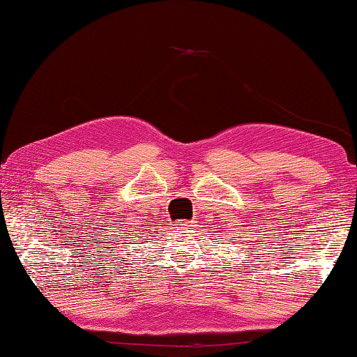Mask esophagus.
<instances>
[{
    "mask_svg": "<svg viewBox=\"0 0 357 357\" xmlns=\"http://www.w3.org/2000/svg\"><path fill=\"white\" fill-rule=\"evenodd\" d=\"M178 225H181V227H192V220H179Z\"/></svg>",
    "mask_w": 357,
    "mask_h": 357,
    "instance_id": "1",
    "label": "esophagus"
}]
</instances>
